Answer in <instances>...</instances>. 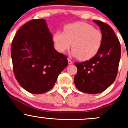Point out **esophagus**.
Here are the masks:
<instances>
[{"label":"esophagus","instance_id":"34e87169","mask_svg":"<svg viewBox=\"0 0 128 128\" xmlns=\"http://www.w3.org/2000/svg\"><path fill=\"white\" fill-rule=\"evenodd\" d=\"M68 63H69V64H72V63H73V62H72L70 59H68Z\"/></svg>","mask_w":128,"mask_h":128}]
</instances>
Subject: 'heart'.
I'll return each mask as SVG.
<instances>
[{
  "mask_svg": "<svg viewBox=\"0 0 128 128\" xmlns=\"http://www.w3.org/2000/svg\"><path fill=\"white\" fill-rule=\"evenodd\" d=\"M54 47L60 53L70 48L71 54L81 60H87L96 56L102 44V33L99 30L85 22H76L64 27V32H56L52 37Z\"/></svg>",
  "mask_w": 128,
  "mask_h": 128,
  "instance_id": "heart-1",
  "label": "heart"
}]
</instances>
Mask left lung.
I'll return each mask as SVG.
<instances>
[{"label":"left lung","instance_id":"obj_1","mask_svg":"<svg viewBox=\"0 0 128 128\" xmlns=\"http://www.w3.org/2000/svg\"><path fill=\"white\" fill-rule=\"evenodd\" d=\"M93 21L100 27L102 44L97 54L90 60L74 63L77 68L74 84L82 92L96 94L102 92L114 82L121 58V46L108 24L98 20Z\"/></svg>","mask_w":128,"mask_h":128}]
</instances>
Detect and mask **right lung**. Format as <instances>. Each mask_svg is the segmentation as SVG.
I'll use <instances>...</instances> for the list:
<instances>
[{
	"label": "right lung",
	"instance_id": "right-lung-1",
	"mask_svg": "<svg viewBox=\"0 0 128 128\" xmlns=\"http://www.w3.org/2000/svg\"><path fill=\"white\" fill-rule=\"evenodd\" d=\"M52 36L44 19L21 27L14 38L11 56L15 77L24 90L41 94L51 90L68 65L67 57L54 48Z\"/></svg>",
	"mask_w": 128,
	"mask_h": 128
}]
</instances>
